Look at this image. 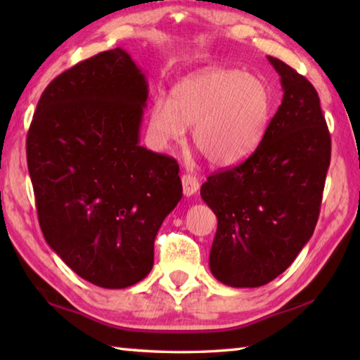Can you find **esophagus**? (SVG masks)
<instances>
[{
  "instance_id": "1",
  "label": "esophagus",
  "mask_w": 360,
  "mask_h": 360,
  "mask_svg": "<svg viewBox=\"0 0 360 360\" xmlns=\"http://www.w3.org/2000/svg\"><path fill=\"white\" fill-rule=\"evenodd\" d=\"M181 181H182V191H184L186 197H191V195L197 193L198 187H200V182H198L197 178H195L193 174H188V173L182 174Z\"/></svg>"
}]
</instances>
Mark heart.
Instances as JSON below:
<instances>
[{
	"instance_id": "obj_1",
	"label": "heart",
	"mask_w": 360,
	"mask_h": 360,
	"mask_svg": "<svg viewBox=\"0 0 360 360\" xmlns=\"http://www.w3.org/2000/svg\"><path fill=\"white\" fill-rule=\"evenodd\" d=\"M271 96L259 77L240 70H203L174 85L149 111V131L160 149L193 144L212 167L241 163L257 148L270 120Z\"/></svg>"
}]
</instances>
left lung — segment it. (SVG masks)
Returning <instances> with one entry per match:
<instances>
[{"instance_id": "obj_1", "label": "left lung", "mask_w": 360, "mask_h": 360, "mask_svg": "<svg viewBox=\"0 0 360 360\" xmlns=\"http://www.w3.org/2000/svg\"><path fill=\"white\" fill-rule=\"evenodd\" d=\"M268 60L281 76V106L257 149L200 191L217 216L211 273L231 288H259L288 270L311 238L330 165V133L313 84Z\"/></svg>"}]
</instances>
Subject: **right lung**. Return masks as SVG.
<instances>
[{
	"label": "right lung",
	"mask_w": 360,
	"mask_h": 360,
	"mask_svg": "<svg viewBox=\"0 0 360 360\" xmlns=\"http://www.w3.org/2000/svg\"><path fill=\"white\" fill-rule=\"evenodd\" d=\"M148 82L122 49L47 85L27 135L42 235L85 281L124 289L154 265V241L182 197L173 157L139 146Z\"/></svg>",
	"instance_id": "obj_1"
}]
</instances>
